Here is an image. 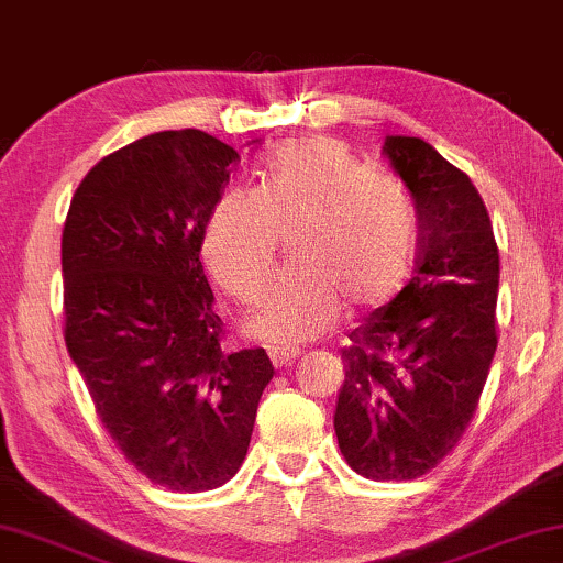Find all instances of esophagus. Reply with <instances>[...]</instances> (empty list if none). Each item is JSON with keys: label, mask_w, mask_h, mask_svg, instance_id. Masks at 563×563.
<instances>
[{"label": "esophagus", "mask_w": 563, "mask_h": 563, "mask_svg": "<svg viewBox=\"0 0 563 563\" xmlns=\"http://www.w3.org/2000/svg\"><path fill=\"white\" fill-rule=\"evenodd\" d=\"M269 357H273L275 368H288V365H294L296 360L301 357V350H296V347H275V350H269Z\"/></svg>", "instance_id": "obj_1"}]
</instances>
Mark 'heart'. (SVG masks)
Wrapping results in <instances>:
<instances>
[{"label":"heart","mask_w":563,"mask_h":563,"mask_svg":"<svg viewBox=\"0 0 563 563\" xmlns=\"http://www.w3.org/2000/svg\"><path fill=\"white\" fill-rule=\"evenodd\" d=\"M288 236L290 267L257 309L250 332L273 347L317 340L340 317L386 309L407 286L419 223L407 187L371 169L334 139L277 144L260 187L231 185L206 219V267L239 301H252Z\"/></svg>","instance_id":"obj_1"}]
</instances>
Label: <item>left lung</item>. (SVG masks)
I'll return each mask as SVG.
<instances>
[{
    "label": "left lung",
    "instance_id": "obj_1",
    "mask_svg": "<svg viewBox=\"0 0 563 563\" xmlns=\"http://www.w3.org/2000/svg\"><path fill=\"white\" fill-rule=\"evenodd\" d=\"M419 221L417 273L342 350L334 432L373 482H409L459 445L497 350L499 252L466 172L422 139L386 136Z\"/></svg>",
    "mask_w": 563,
    "mask_h": 563
}]
</instances>
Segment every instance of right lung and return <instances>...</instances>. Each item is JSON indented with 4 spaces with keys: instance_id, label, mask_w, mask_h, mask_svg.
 Returning a JSON list of instances; mask_svg holds the SVG:
<instances>
[{
    "instance_id": "1",
    "label": "right lung",
    "mask_w": 563,
    "mask_h": 563,
    "mask_svg": "<svg viewBox=\"0 0 563 563\" xmlns=\"http://www.w3.org/2000/svg\"><path fill=\"white\" fill-rule=\"evenodd\" d=\"M236 162L203 131L152 133L87 172L64 223L66 350L120 453L175 492L236 474L275 373L262 347H221L200 262Z\"/></svg>"
}]
</instances>
